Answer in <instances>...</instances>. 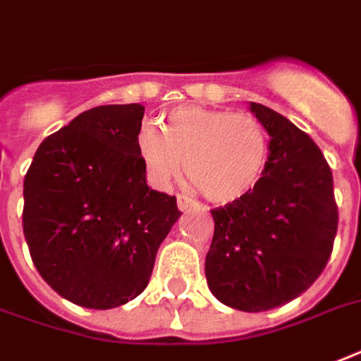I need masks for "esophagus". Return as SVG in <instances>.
<instances>
[{"label":"esophagus","mask_w":361,"mask_h":361,"mask_svg":"<svg viewBox=\"0 0 361 361\" xmlns=\"http://www.w3.org/2000/svg\"><path fill=\"white\" fill-rule=\"evenodd\" d=\"M192 206H197L195 200H191V198L187 197H178V208H180L181 212H185V209L192 208Z\"/></svg>","instance_id":"esophagus-1"}]
</instances>
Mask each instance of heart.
<instances>
[{"label":"heart","mask_w":361,"mask_h":361,"mask_svg":"<svg viewBox=\"0 0 361 361\" xmlns=\"http://www.w3.org/2000/svg\"><path fill=\"white\" fill-rule=\"evenodd\" d=\"M138 153L146 174L159 189L181 174L217 204L240 200L258 185L268 164V130L245 112L178 106L157 125L138 130Z\"/></svg>","instance_id":"b5f03b06"}]
</instances>
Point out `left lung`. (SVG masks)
<instances>
[{"label": "left lung", "instance_id": "left-lung-1", "mask_svg": "<svg viewBox=\"0 0 361 361\" xmlns=\"http://www.w3.org/2000/svg\"><path fill=\"white\" fill-rule=\"evenodd\" d=\"M251 110L269 135L268 164L249 195L212 209L206 279L219 302L258 313L285 305L319 279L339 214L330 164L311 136L264 104L251 103Z\"/></svg>", "mask_w": 361, "mask_h": 361}]
</instances>
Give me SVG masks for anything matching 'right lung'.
I'll return each mask as SVG.
<instances>
[{
    "label": "right lung",
    "mask_w": 361,
    "mask_h": 361,
    "mask_svg": "<svg viewBox=\"0 0 361 361\" xmlns=\"http://www.w3.org/2000/svg\"><path fill=\"white\" fill-rule=\"evenodd\" d=\"M142 104H104L47 136L24 178L22 226L41 277L65 300L120 307L149 283L181 212L149 189L138 153Z\"/></svg>",
    "instance_id": "add662e5"
}]
</instances>
